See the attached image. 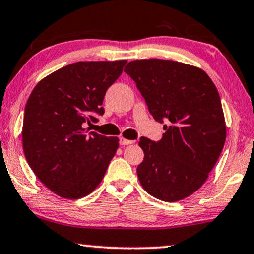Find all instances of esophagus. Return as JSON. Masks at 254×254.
Masks as SVG:
<instances>
[{
	"label": "esophagus",
	"instance_id": "34e87169",
	"mask_svg": "<svg viewBox=\"0 0 254 254\" xmlns=\"http://www.w3.org/2000/svg\"><path fill=\"white\" fill-rule=\"evenodd\" d=\"M132 143H134L133 140H128V139H126V137H124V136L120 137V145H121V146L132 145Z\"/></svg>",
	"mask_w": 254,
	"mask_h": 254
}]
</instances>
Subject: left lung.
<instances>
[{
	"label": "left lung",
	"mask_w": 254,
	"mask_h": 254,
	"mask_svg": "<svg viewBox=\"0 0 254 254\" xmlns=\"http://www.w3.org/2000/svg\"><path fill=\"white\" fill-rule=\"evenodd\" d=\"M125 71L135 81L155 121L164 122L160 141L140 139V184L162 201H179L207 180L223 151L226 124L211 77L194 65L172 60L130 61Z\"/></svg>",
	"instance_id": "left-lung-1"
}]
</instances>
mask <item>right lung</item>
Masks as SVG:
<instances>
[{
  "mask_svg": "<svg viewBox=\"0 0 254 254\" xmlns=\"http://www.w3.org/2000/svg\"><path fill=\"white\" fill-rule=\"evenodd\" d=\"M126 60L75 62L49 74L28 99L22 127L27 162L47 189L65 199L93 192L119 148V139L86 129L103 115V98Z\"/></svg>",
  "mask_w": 254,
  "mask_h": 254,
  "instance_id": "right-lung-1",
  "label": "right lung"
}]
</instances>
